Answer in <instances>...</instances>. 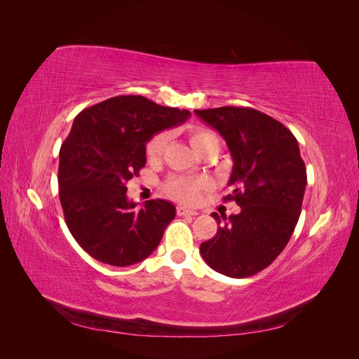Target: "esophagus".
<instances>
[{
	"instance_id": "34e87169",
	"label": "esophagus",
	"mask_w": 359,
	"mask_h": 359,
	"mask_svg": "<svg viewBox=\"0 0 359 359\" xmlns=\"http://www.w3.org/2000/svg\"><path fill=\"white\" fill-rule=\"evenodd\" d=\"M177 214H178V215H190V217H194V215H198L199 212L194 211V210H189V208H186V206H178V208H177Z\"/></svg>"
}]
</instances>
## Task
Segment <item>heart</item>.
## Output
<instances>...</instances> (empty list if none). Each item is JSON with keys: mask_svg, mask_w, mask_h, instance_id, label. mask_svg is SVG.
<instances>
[{"mask_svg": "<svg viewBox=\"0 0 359 359\" xmlns=\"http://www.w3.org/2000/svg\"><path fill=\"white\" fill-rule=\"evenodd\" d=\"M189 139L191 147L198 151L199 154H205L208 151H219L220 148V137L214 133L212 130L203 128V127H193L189 132ZM168 144V135L166 133H157L151 137L147 147L145 153L149 161H156L161 157L163 151ZM208 187V181L201 177H181L173 175L165 184V191L170 198L177 199L180 202H194L198 199V194L201 190Z\"/></svg>", "mask_w": 359, "mask_h": 359, "instance_id": "heart-1", "label": "heart"}]
</instances>
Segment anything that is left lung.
<instances>
[{
	"label": "left lung",
	"mask_w": 359,
	"mask_h": 359,
	"mask_svg": "<svg viewBox=\"0 0 359 359\" xmlns=\"http://www.w3.org/2000/svg\"><path fill=\"white\" fill-rule=\"evenodd\" d=\"M194 112L226 140L233 168L224 201L241 206L229 219L211 214L220 226L201 244V255L223 276H255L283 252L299 219L307 170L298 142L277 119L252 107Z\"/></svg>",
	"instance_id": "left-lung-1"
}]
</instances>
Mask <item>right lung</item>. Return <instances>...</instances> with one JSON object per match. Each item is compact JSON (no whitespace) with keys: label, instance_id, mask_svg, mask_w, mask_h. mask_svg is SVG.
<instances>
[{"label":"right lung","instance_id":"add662e5","mask_svg":"<svg viewBox=\"0 0 359 359\" xmlns=\"http://www.w3.org/2000/svg\"><path fill=\"white\" fill-rule=\"evenodd\" d=\"M189 116L142 95H118L74 118L60 149V201L70 233L90 256L127 266L157 248L175 206L151 199L136 208L126 184L145 166L148 140Z\"/></svg>","mask_w":359,"mask_h":359}]
</instances>
